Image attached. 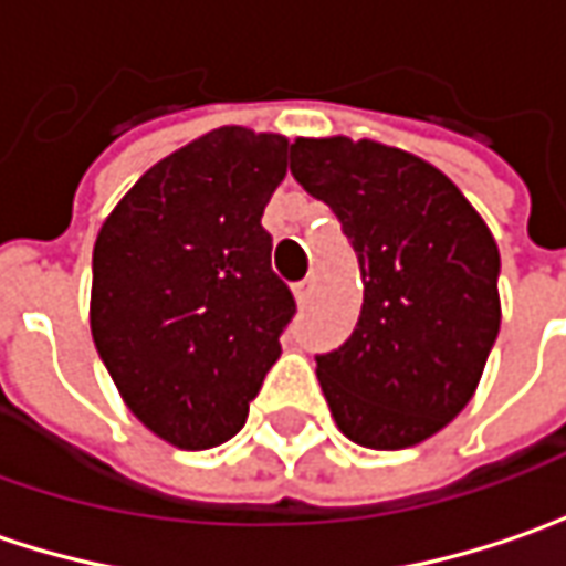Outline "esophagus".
I'll list each match as a JSON object with an SVG mask.
<instances>
[{"instance_id":"obj_1","label":"esophagus","mask_w":566,"mask_h":566,"mask_svg":"<svg viewBox=\"0 0 566 566\" xmlns=\"http://www.w3.org/2000/svg\"><path fill=\"white\" fill-rule=\"evenodd\" d=\"M293 293L298 305H308V302H312V293H315V283H312V280H298L293 286Z\"/></svg>"}]
</instances>
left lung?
<instances>
[{
    "label": "left lung",
    "mask_w": 566,
    "mask_h": 566,
    "mask_svg": "<svg viewBox=\"0 0 566 566\" xmlns=\"http://www.w3.org/2000/svg\"><path fill=\"white\" fill-rule=\"evenodd\" d=\"M290 169L337 213L365 283L353 337L317 356L327 406L356 444H419L472 400L497 339L494 235L441 169L400 147L298 138Z\"/></svg>",
    "instance_id": "left-lung-1"
}]
</instances>
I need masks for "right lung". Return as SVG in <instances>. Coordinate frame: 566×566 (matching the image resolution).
Wrapping results in <instances>:
<instances>
[{
	"mask_svg": "<svg viewBox=\"0 0 566 566\" xmlns=\"http://www.w3.org/2000/svg\"><path fill=\"white\" fill-rule=\"evenodd\" d=\"M283 135L227 125L150 166L94 245L91 334L122 400L182 450L229 441L295 315L264 207Z\"/></svg>",
	"mask_w": 566,
	"mask_h": 566,
	"instance_id": "obj_1",
	"label": "right lung"
}]
</instances>
